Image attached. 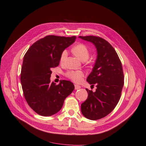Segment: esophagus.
<instances>
[{
    "instance_id": "1",
    "label": "esophagus",
    "mask_w": 146,
    "mask_h": 146,
    "mask_svg": "<svg viewBox=\"0 0 146 146\" xmlns=\"http://www.w3.org/2000/svg\"><path fill=\"white\" fill-rule=\"evenodd\" d=\"M74 88H75V90H79V89L81 88V86L78 85H74Z\"/></svg>"
}]
</instances>
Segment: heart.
I'll return each mask as SVG.
<instances>
[{
    "label": "heart",
    "mask_w": 146,
    "mask_h": 146,
    "mask_svg": "<svg viewBox=\"0 0 146 146\" xmlns=\"http://www.w3.org/2000/svg\"><path fill=\"white\" fill-rule=\"evenodd\" d=\"M73 52L76 56L81 60L82 61H84L88 60L90 56V52L88 48L84 45V44H79L76 45L73 48ZM67 56V51L66 50H63L61 53L60 61H62L66 56ZM67 76L73 80L76 83H79L82 80V78L84 76V73L82 71H69L67 73Z\"/></svg>",
    "instance_id": "obj_1"
}]
</instances>
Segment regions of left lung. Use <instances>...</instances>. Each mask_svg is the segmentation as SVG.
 I'll return each mask as SVG.
<instances>
[{
  "label": "left lung",
  "mask_w": 146,
  "mask_h": 146,
  "mask_svg": "<svg viewBox=\"0 0 146 146\" xmlns=\"http://www.w3.org/2000/svg\"><path fill=\"white\" fill-rule=\"evenodd\" d=\"M92 43L97 49V59L87 78L90 85L96 84L95 92L86 89V100L81 104V111L86 118L95 120L103 118L115 108L124 84L121 61L110 44L100 37L79 36Z\"/></svg>",
  "instance_id": "1"
}]
</instances>
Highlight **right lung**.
<instances>
[{
  "label": "right lung",
  "mask_w": 146,
  "mask_h": 146,
  "mask_svg": "<svg viewBox=\"0 0 146 146\" xmlns=\"http://www.w3.org/2000/svg\"><path fill=\"white\" fill-rule=\"evenodd\" d=\"M76 36L49 35L37 40L25 54L21 72L24 96L29 106L36 113L50 116L62 108L64 100L74 86L62 80L57 85L50 83L52 68L60 64L63 50L75 42Z\"/></svg>",
  "instance_id": "right-lung-1"
}]
</instances>
